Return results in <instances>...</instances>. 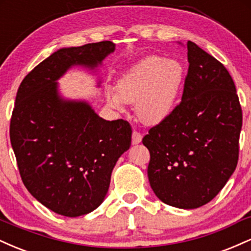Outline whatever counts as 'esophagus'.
Instances as JSON below:
<instances>
[{"instance_id": "obj_1", "label": "esophagus", "mask_w": 251, "mask_h": 251, "mask_svg": "<svg viewBox=\"0 0 251 251\" xmlns=\"http://www.w3.org/2000/svg\"><path fill=\"white\" fill-rule=\"evenodd\" d=\"M142 139H143V135L140 134L139 132L133 131V134H132V144H133V145H137V144L142 143Z\"/></svg>"}]
</instances>
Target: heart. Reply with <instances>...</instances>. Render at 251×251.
Wrapping results in <instances>:
<instances>
[{"label":"heart","mask_w":251,"mask_h":251,"mask_svg":"<svg viewBox=\"0 0 251 251\" xmlns=\"http://www.w3.org/2000/svg\"><path fill=\"white\" fill-rule=\"evenodd\" d=\"M184 76L185 71L178 60L148 56L126 72L118 81L117 91H106V100L117 111H124L125 103H135L140 122L158 125L176 108Z\"/></svg>","instance_id":"1"}]
</instances>
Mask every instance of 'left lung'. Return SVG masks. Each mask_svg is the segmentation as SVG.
Masks as SVG:
<instances>
[{
  "label": "left lung",
  "instance_id": "1",
  "mask_svg": "<svg viewBox=\"0 0 251 251\" xmlns=\"http://www.w3.org/2000/svg\"><path fill=\"white\" fill-rule=\"evenodd\" d=\"M189 71L181 102L154 126L148 176L154 195L178 209H196L214 200L238 160L242 109L235 83L220 61L188 41Z\"/></svg>",
  "mask_w": 251,
  "mask_h": 251
}]
</instances>
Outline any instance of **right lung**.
<instances>
[{
    "label": "right lung",
    "mask_w": 251,
    "mask_h": 251,
    "mask_svg": "<svg viewBox=\"0 0 251 251\" xmlns=\"http://www.w3.org/2000/svg\"><path fill=\"white\" fill-rule=\"evenodd\" d=\"M111 41L60 48L25 77L16 94L10 142L22 181L42 205L66 217L96 210L107 195L111 175L131 146L123 119H102L86 99H70L59 80L74 67L97 75L114 53Z\"/></svg>",
    "instance_id": "add662e5"
}]
</instances>
